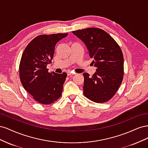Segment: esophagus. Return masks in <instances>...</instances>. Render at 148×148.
Here are the masks:
<instances>
[{
    "label": "esophagus",
    "mask_w": 148,
    "mask_h": 148,
    "mask_svg": "<svg viewBox=\"0 0 148 148\" xmlns=\"http://www.w3.org/2000/svg\"><path fill=\"white\" fill-rule=\"evenodd\" d=\"M74 75V73H71V71H68V72H67V75L68 76H70V75Z\"/></svg>",
    "instance_id": "34e87169"
}]
</instances>
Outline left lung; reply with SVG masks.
Listing matches in <instances>:
<instances>
[{
	"label": "left lung",
	"mask_w": 148,
	"mask_h": 148,
	"mask_svg": "<svg viewBox=\"0 0 148 148\" xmlns=\"http://www.w3.org/2000/svg\"><path fill=\"white\" fill-rule=\"evenodd\" d=\"M86 46L92 64L97 67L92 77L84 73L83 94L95 102L109 101L117 92L123 81L124 60L121 48L106 31L88 28L72 31Z\"/></svg>",
	"instance_id": "1"
}]
</instances>
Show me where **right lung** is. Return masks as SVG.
I'll return each instance as SVG.
<instances>
[{"instance_id": "right-lung-1", "label": "right lung", "mask_w": 148, "mask_h": 148, "mask_svg": "<svg viewBox=\"0 0 148 148\" xmlns=\"http://www.w3.org/2000/svg\"><path fill=\"white\" fill-rule=\"evenodd\" d=\"M67 35L38 36L28 44L22 54L19 65L20 82L25 90L41 104H51L62 96L67 75L65 72L49 73L47 65L52 62L57 43Z\"/></svg>"}]
</instances>
